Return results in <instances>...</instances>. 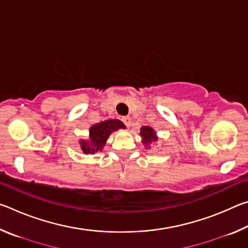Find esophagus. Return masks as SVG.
Listing matches in <instances>:
<instances>
[{"label": "esophagus", "mask_w": 248, "mask_h": 248, "mask_svg": "<svg viewBox=\"0 0 248 248\" xmlns=\"http://www.w3.org/2000/svg\"><path fill=\"white\" fill-rule=\"evenodd\" d=\"M123 123L129 128L130 124H131V118H130L129 116H125V117H124V118H123Z\"/></svg>", "instance_id": "obj_1"}]
</instances>
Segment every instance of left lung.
<instances>
[{"mask_svg":"<svg viewBox=\"0 0 248 248\" xmlns=\"http://www.w3.org/2000/svg\"><path fill=\"white\" fill-rule=\"evenodd\" d=\"M140 136L142 137V143H143L146 148L150 145L152 142L157 141L156 133L151 127H142L140 130Z\"/></svg>","mask_w":248,"mask_h":248,"instance_id":"obj_1","label":"left lung"}]
</instances>
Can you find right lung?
<instances>
[{
    "mask_svg": "<svg viewBox=\"0 0 248 248\" xmlns=\"http://www.w3.org/2000/svg\"><path fill=\"white\" fill-rule=\"evenodd\" d=\"M124 128L125 125L124 123L117 119H108L93 124L90 128V139L79 141L82 151L85 154H94L95 152L102 151L109 136L116 130Z\"/></svg>",
    "mask_w": 248,
    "mask_h": 248,
    "instance_id": "obj_1",
    "label": "right lung"
}]
</instances>
